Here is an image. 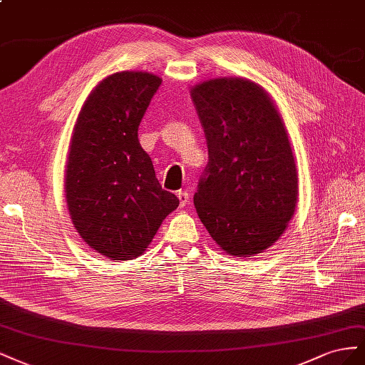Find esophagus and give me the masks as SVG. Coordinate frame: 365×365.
<instances>
[{
  "label": "esophagus",
  "instance_id": "obj_1",
  "mask_svg": "<svg viewBox=\"0 0 365 365\" xmlns=\"http://www.w3.org/2000/svg\"><path fill=\"white\" fill-rule=\"evenodd\" d=\"M177 197H179L182 207L188 205V202H190V194L188 192H186V191H179V192H177Z\"/></svg>",
  "mask_w": 365,
  "mask_h": 365
}]
</instances>
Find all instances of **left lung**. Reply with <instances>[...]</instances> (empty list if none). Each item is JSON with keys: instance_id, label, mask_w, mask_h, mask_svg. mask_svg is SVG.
Masks as SVG:
<instances>
[{"instance_id": "left-lung-1", "label": "left lung", "mask_w": 365, "mask_h": 365, "mask_svg": "<svg viewBox=\"0 0 365 365\" xmlns=\"http://www.w3.org/2000/svg\"><path fill=\"white\" fill-rule=\"evenodd\" d=\"M210 162L194 205L218 247L264 252L286 231L298 202V171L286 125L269 93L245 78L191 88Z\"/></svg>"}]
</instances>
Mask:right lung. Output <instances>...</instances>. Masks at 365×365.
Instances as JSON below:
<instances>
[{
	"mask_svg": "<svg viewBox=\"0 0 365 365\" xmlns=\"http://www.w3.org/2000/svg\"><path fill=\"white\" fill-rule=\"evenodd\" d=\"M162 79L118 71L102 79L82 106L70 140L66 199L71 222L93 251L133 259L147 251L179 199L162 190L138 138Z\"/></svg>",
	"mask_w": 365,
	"mask_h": 365,
	"instance_id": "obj_1",
	"label": "right lung"
}]
</instances>
